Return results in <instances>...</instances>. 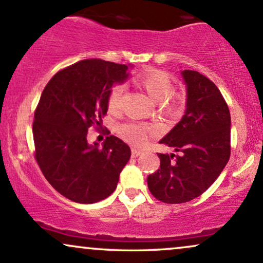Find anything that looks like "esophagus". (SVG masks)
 Masks as SVG:
<instances>
[{
    "instance_id": "esophagus-1",
    "label": "esophagus",
    "mask_w": 263,
    "mask_h": 263,
    "mask_svg": "<svg viewBox=\"0 0 263 263\" xmlns=\"http://www.w3.org/2000/svg\"><path fill=\"white\" fill-rule=\"evenodd\" d=\"M141 151L140 149H136V148H132L131 149V155H132V157H134V158H136V157H138L141 155Z\"/></svg>"
}]
</instances>
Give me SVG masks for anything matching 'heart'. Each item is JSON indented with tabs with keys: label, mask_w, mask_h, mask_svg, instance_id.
<instances>
[{
	"label": "heart",
	"mask_w": 263,
	"mask_h": 263,
	"mask_svg": "<svg viewBox=\"0 0 263 263\" xmlns=\"http://www.w3.org/2000/svg\"><path fill=\"white\" fill-rule=\"evenodd\" d=\"M137 83L153 100L162 101L163 107L171 114L179 112L183 106L184 96L180 91L173 90V83L171 77L162 70L151 69L138 75ZM125 86L121 83H116L111 86L107 95V108L110 112H117L121 108ZM119 134L125 141L135 146H142L146 143L148 137L153 134L152 127L144 123L128 121L119 126Z\"/></svg>",
	"instance_id": "obj_1"
}]
</instances>
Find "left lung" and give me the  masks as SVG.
<instances>
[{
    "mask_svg": "<svg viewBox=\"0 0 263 263\" xmlns=\"http://www.w3.org/2000/svg\"><path fill=\"white\" fill-rule=\"evenodd\" d=\"M186 110L161 143L178 155L158 153L161 165L147 177L149 192L167 204L201 195L216 180L231 153V117L218 86L203 74L184 70Z\"/></svg>",
    "mask_w": 263,
    "mask_h": 263,
    "instance_id": "8db88e82",
    "label": "left lung"
}]
</instances>
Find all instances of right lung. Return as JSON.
<instances>
[{"instance_id": "add662e5", "label": "right lung", "mask_w": 263, "mask_h": 263, "mask_svg": "<svg viewBox=\"0 0 263 263\" xmlns=\"http://www.w3.org/2000/svg\"><path fill=\"white\" fill-rule=\"evenodd\" d=\"M126 70L127 65L102 59L80 60L48 81L35 107V161L50 185L75 203L92 204L112 194L131 157L116 136H107L102 148L86 138L91 127L102 129L108 91L126 80Z\"/></svg>"}]
</instances>
